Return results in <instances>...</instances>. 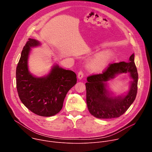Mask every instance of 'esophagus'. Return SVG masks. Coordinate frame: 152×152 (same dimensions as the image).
I'll return each instance as SVG.
<instances>
[{
	"mask_svg": "<svg viewBox=\"0 0 152 152\" xmlns=\"http://www.w3.org/2000/svg\"><path fill=\"white\" fill-rule=\"evenodd\" d=\"M77 77L79 79L81 80L83 77V72L82 71H80L77 74Z\"/></svg>",
	"mask_w": 152,
	"mask_h": 152,
	"instance_id": "34e87169",
	"label": "esophagus"
}]
</instances>
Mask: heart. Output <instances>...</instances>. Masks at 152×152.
<instances>
[{
	"label": "heart",
	"instance_id": "obj_1",
	"mask_svg": "<svg viewBox=\"0 0 152 152\" xmlns=\"http://www.w3.org/2000/svg\"><path fill=\"white\" fill-rule=\"evenodd\" d=\"M113 57V53L110 50L100 52L88 61V67L94 72H102L108 66Z\"/></svg>",
	"mask_w": 152,
	"mask_h": 152
}]
</instances>
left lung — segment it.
Masks as SVG:
<instances>
[{"label":"left lung","instance_id":"left-lung-1","mask_svg":"<svg viewBox=\"0 0 152 152\" xmlns=\"http://www.w3.org/2000/svg\"><path fill=\"white\" fill-rule=\"evenodd\" d=\"M134 58L133 53L128 62L111 64L102 74L87 77L88 82L85 83L86 104L92 115L102 119L119 117L133 103L137 93L138 79ZM122 73H128L132 80L128 92L116 96L108 90L107 81Z\"/></svg>","mask_w":152,"mask_h":152}]
</instances>
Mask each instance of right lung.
Wrapping results in <instances>:
<instances>
[{"instance_id": "obj_1", "label": "right lung", "mask_w": 152, "mask_h": 152, "mask_svg": "<svg viewBox=\"0 0 152 152\" xmlns=\"http://www.w3.org/2000/svg\"><path fill=\"white\" fill-rule=\"evenodd\" d=\"M41 42L29 38L21 52L16 69V85L21 102L34 114L50 117L62 109L68 91L76 83V73L55 64L44 76L33 75L29 70L28 59L31 48Z\"/></svg>"}]
</instances>
